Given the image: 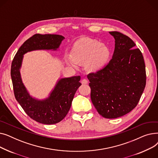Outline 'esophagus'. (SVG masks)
<instances>
[{
  "label": "esophagus",
  "mask_w": 158,
  "mask_h": 158,
  "mask_svg": "<svg viewBox=\"0 0 158 158\" xmlns=\"http://www.w3.org/2000/svg\"><path fill=\"white\" fill-rule=\"evenodd\" d=\"M81 83L82 84H87L88 83V81L86 79H83L81 81Z\"/></svg>",
  "instance_id": "34e87169"
}]
</instances>
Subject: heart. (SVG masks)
I'll return each instance as SVG.
<instances>
[{
	"label": "heart",
	"mask_w": 158,
	"mask_h": 158,
	"mask_svg": "<svg viewBox=\"0 0 158 158\" xmlns=\"http://www.w3.org/2000/svg\"><path fill=\"white\" fill-rule=\"evenodd\" d=\"M110 53L109 47L97 40H82L74 44L70 52L71 57H66L64 61L74 68L78 67V63H85L87 70L96 71L108 61Z\"/></svg>",
	"instance_id": "heart-1"
}]
</instances>
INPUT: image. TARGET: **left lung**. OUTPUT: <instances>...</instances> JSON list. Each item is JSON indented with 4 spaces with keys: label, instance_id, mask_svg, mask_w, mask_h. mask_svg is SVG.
Returning a JSON list of instances; mask_svg holds the SVG:
<instances>
[{
    "label": "left lung",
    "instance_id": "obj_1",
    "mask_svg": "<svg viewBox=\"0 0 158 158\" xmlns=\"http://www.w3.org/2000/svg\"><path fill=\"white\" fill-rule=\"evenodd\" d=\"M115 41L112 59L95 73H89L91 99L103 117L117 118L137 106L146 85L143 55L127 36L110 32Z\"/></svg>",
    "mask_w": 158,
    "mask_h": 158
}]
</instances>
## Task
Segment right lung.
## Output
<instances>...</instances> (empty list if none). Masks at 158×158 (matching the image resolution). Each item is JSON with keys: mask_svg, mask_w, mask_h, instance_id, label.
Here are the masks:
<instances>
[{"mask_svg": "<svg viewBox=\"0 0 158 158\" xmlns=\"http://www.w3.org/2000/svg\"><path fill=\"white\" fill-rule=\"evenodd\" d=\"M64 39L58 35H35L19 48L11 63V76L16 100L30 118L39 123L55 124L66 117L74 95L81 85V77L60 79L47 98L38 100L30 95L22 81L20 69L23 55L36 50L56 51Z\"/></svg>", "mask_w": 158, "mask_h": 158, "instance_id": "right-lung-1", "label": "right lung"}]
</instances>
